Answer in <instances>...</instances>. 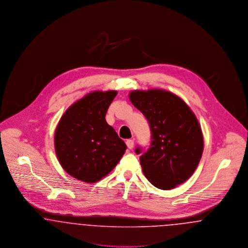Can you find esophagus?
Returning <instances> with one entry per match:
<instances>
[{
    "label": "esophagus",
    "instance_id": "esophagus-1",
    "mask_svg": "<svg viewBox=\"0 0 248 248\" xmlns=\"http://www.w3.org/2000/svg\"><path fill=\"white\" fill-rule=\"evenodd\" d=\"M126 145H127V147H128V149H133V147H134V140H126Z\"/></svg>",
    "mask_w": 248,
    "mask_h": 248
}]
</instances>
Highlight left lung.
Instances as JSON below:
<instances>
[{
    "label": "left lung",
    "instance_id": "8db88e82",
    "mask_svg": "<svg viewBox=\"0 0 248 248\" xmlns=\"http://www.w3.org/2000/svg\"><path fill=\"white\" fill-rule=\"evenodd\" d=\"M129 98L152 131L151 146L140 158L145 177L158 189L176 188L191 177L202 158L203 137L198 120L179 96L167 90H134ZM141 152L136 149L137 154Z\"/></svg>",
    "mask_w": 248,
    "mask_h": 248
}]
</instances>
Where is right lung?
Instances as JSON below:
<instances>
[{
  "mask_svg": "<svg viewBox=\"0 0 248 248\" xmlns=\"http://www.w3.org/2000/svg\"><path fill=\"white\" fill-rule=\"evenodd\" d=\"M117 91H94L74 102L59 120L55 151L59 164L71 177L94 183L112 171L126 150L106 122Z\"/></svg>",
  "mask_w": 248,
  "mask_h": 248,
  "instance_id": "obj_1",
  "label": "right lung"
}]
</instances>
